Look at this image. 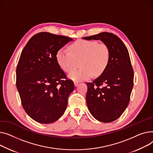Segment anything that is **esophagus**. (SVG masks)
Masks as SVG:
<instances>
[{
	"mask_svg": "<svg viewBox=\"0 0 153 153\" xmlns=\"http://www.w3.org/2000/svg\"><path fill=\"white\" fill-rule=\"evenodd\" d=\"M74 85H75V86H77L78 85V82H74Z\"/></svg>",
	"mask_w": 153,
	"mask_h": 153,
	"instance_id": "obj_1",
	"label": "esophagus"
}]
</instances>
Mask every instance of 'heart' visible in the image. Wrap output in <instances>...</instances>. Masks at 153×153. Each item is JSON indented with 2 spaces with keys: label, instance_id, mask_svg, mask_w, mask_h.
Instances as JSON below:
<instances>
[{
  "label": "heart",
  "instance_id": "obj_1",
  "mask_svg": "<svg viewBox=\"0 0 153 153\" xmlns=\"http://www.w3.org/2000/svg\"><path fill=\"white\" fill-rule=\"evenodd\" d=\"M69 52L64 48L57 51L56 58L59 67L65 72H72L68 77L76 82L86 80L93 74L101 75L108 65L111 52L104 43L79 39L71 44ZM80 62L81 68L72 72Z\"/></svg>",
  "mask_w": 153,
  "mask_h": 153
}]
</instances>
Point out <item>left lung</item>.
<instances>
[{"instance_id": "1", "label": "left lung", "mask_w": 153, "mask_h": 153, "mask_svg": "<svg viewBox=\"0 0 153 153\" xmlns=\"http://www.w3.org/2000/svg\"><path fill=\"white\" fill-rule=\"evenodd\" d=\"M101 40L109 47L111 57L104 72L87 83L86 103L89 112L100 122L109 123L120 117L127 107L133 86L134 73L129 53L116 35L102 32L83 38Z\"/></svg>"}]
</instances>
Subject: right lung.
<instances>
[{
  "label": "right lung",
  "instance_id": "1",
  "mask_svg": "<svg viewBox=\"0 0 153 153\" xmlns=\"http://www.w3.org/2000/svg\"><path fill=\"white\" fill-rule=\"evenodd\" d=\"M73 39L41 32L25 46L16 70V85L22 106L31 119L41 123L57 120L64 113L68 97L74 90L58 65L57 51Z\"/></svg>",
  "mask_w": 153,
  "mask_h": 153
}]
</instances>
